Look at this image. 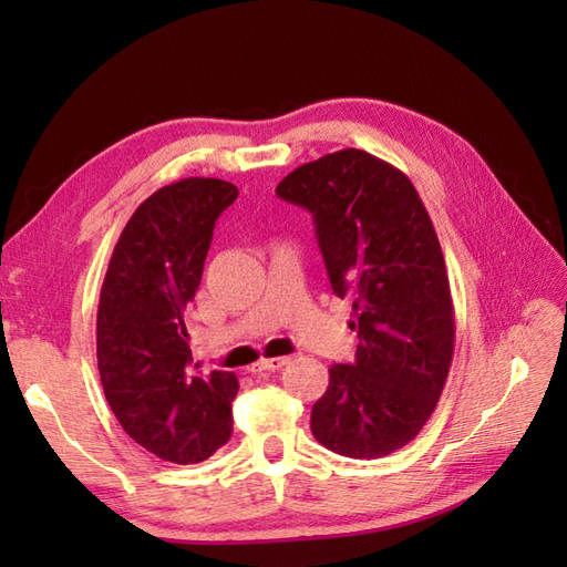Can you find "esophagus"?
<instances>
[{
	"label": "esophagus",
	"instance_id": "34e87169",
	"mask_svg": "<svg viewBox=\"0 0 567 567\" xmlns=\"http://www.w3.org/2000/svg\"><path fill=\"white\" fill-rule=\"evenodd\" d=\"M287 363H290V358H285V355L282 358H262L250 368V372H275V370L285 368Z\"/></svg>",
	"mask_w": 567,
	"mask_h": 567
}]
</instances>
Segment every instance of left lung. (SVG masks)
Here are the masks:
<instances>
[{
  "instance_id": "8db88e82",
  "label": "left lung",
  "mask_w": 567,
  "mask_h": 567,
  "mask_svg": "<svg viewBox=\"0 0 567 567\" xmlns=\"http://www.w3.org/2000/svg\"><path fill=\"white\" fill-rule=\"evenodd\" d=\"M277 195L315 216L333 292L353 302L358 351L329 368L311 433L339 455H390L424 429L453 360L455 315L436 228L412 179L358 148L299 165Z\"/></svg>"
}]
</instances>
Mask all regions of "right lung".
<instances>
[{"mask_svg":"<svg viewBox=\"0 0 567 567\" xmlns=\"http://www.w3.org/2000/svg\"><path fill=\"white\" fill-rule=\"evenodd\" d=\"M236 185L185 177L138 204L118 236L97 309V368L124 431L167 463H202L231 436L234 372L189 368L185 309L195 299L214 221Z\"/></svg>","mask_w":567,"mask_h":567,"instance_id":"add662e5","label":"right lung"}]
</instances>
